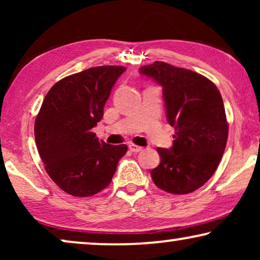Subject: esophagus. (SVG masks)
<instances>
[{"instance_id":"obj_1","label":"esophagus","mask_w":260,"mask_h":260,"mask_svg":"<svg viewBox=\"0 0 260 260\" xmlns=\"http://www.w3.org/2000/svg\"><path fill=\"white\" fill-rule=\"evenodd\" d=\"M129 149H130V151H133V152H140V151H142V147H138V145H135V144H130L129 145Z\"/></svg>"}]
</instances>
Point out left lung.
<instances>
[{"label":"left lung","instance_id":"obj_1","mask_svg":"<svg viewBox=\"0 0 260 260\" xmlns=\"http://www.w3.org/2000/svg\"><path fill=\"white\" fill-rule=\"evenodd\" d=\"M140 72L162 86L167 119L175 127L173 147L157 148L161 163L151 179L168 193H191L211 179L225 151L229 123L221 94L206 77L163 61Z\"/></svg>","mask_w":260,"mask_h":260}]
</instances>
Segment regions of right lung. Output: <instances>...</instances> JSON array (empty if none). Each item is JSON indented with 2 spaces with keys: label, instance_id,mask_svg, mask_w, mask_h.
Here are the masks:
<instances>
[{
  "label": "right lung",
  "instance_id": "add662e5",
  "mask_svg": "<svg viewBox=\"0 0 260 260\" xmlns=\"http://www.w3.org/2000/svg\"><path fill=\"white\" fill-rule=\"evenodd\" d=\"M125 70L98 66L63 78L46 94L35 119V142L46 172L73 197H91L108 187L127 150L125 144H106L92 133Z\"/></svg>",
  "mask_w": 260,
  "mask_h": 260
}]
</instances>
